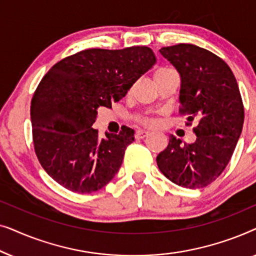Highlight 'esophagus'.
I'll list each match as a JSON object with an SVG mask.
<instances>
[{"label":"esophagus","mask_w":256,"mask_h":256,"mask_svg":"<svg viewBox=\"0 0 256 256\" xmlns=\"http://www.w3.org/2000/svg\"><path fill=\"white\" fill-rule=\"evenodd\" d=\"M149 135V132H146V130H138L135 134V138H144L146 136Z\"/></svg>","instance_id":"1"}]
</instances>
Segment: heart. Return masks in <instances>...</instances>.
<instances>
[{
    "mask_svg": "<svg viewBox=\"0 0 256 256\" xmlns=\"http://www.w3.org/2000/svg\"><path fill=\"white\" fill-rule=\"evenodd\" d=\"M170 68H160L158 71H157L156 73H155V76H157V74H160V73H163V72H166V71H169ZM141 122H143V124H152V121L150 120H148V118H141V120H140Z\"/></svg>",
    "mask_w": 256,
    "mask_h": 256,
    "instance_id": "b5f03b06",
    "label": "heart"
}]
</instances>
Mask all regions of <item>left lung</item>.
Listing matches in <instances>:
<instances>
[{"mask_svg":"<svg viewBox=\"0 0 256 256\" xmlns=\"http://www.w3.org/2000/svg\"><path fill=\"white\" fill-rule=\"evenodd\" d=\"M160 52L180 73V112L188 114V124L197 122V138L180 144L170 135L157 166L180 186L205 188L225 170L241 135L244 112L239 86L222 58L197 45L178 44Z\"/></svg>","mask_w":256,"mask_h":256,"instance_id":"8db88e82","label":"left lung"}]
</instances>
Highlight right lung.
I'll list each match as a JSON object with an SVG mask.
<instances>
[{
    "label": "right lung",
    "mask_w": 256,
    "mask_h": 256,
    "mask_svg": "<svg viewBox=\"0 0 256 256\" xmlns=\"http://www.w3.org/2000/svg\"><path fill=\"white\" fill-rule=\"evenodd\" d=\"M156 64L148 46L90 48L52 66L31 101L34 152L50 177L68 190L92 194L113 180L134 141V130L106 132L92 126L100 107H112Z\"/></svg>",
    "instance_id": "right-lung-1"
}]
</instances>
